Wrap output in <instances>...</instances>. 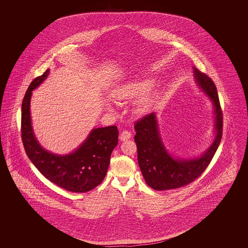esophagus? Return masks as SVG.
I'll return each instance as SVG.
<instances>
[{"mask_svg":"<svg viewBox=\"0 0 248 248\" xmlns=\"http://www.w3.org/2000/svg\"><path fill=\"white\" fill-rule=\"evenodd\" d=\"M132 138V134L128 132L127 130H124V131H123L122 133H121V135H120V140H122V141H124V140H128Z\"/></svg>","mask_w":248,"mask_h":248,"instance_id":"obj_1","label":"esophagus"}]
</instances>
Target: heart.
Here are the masks:
<instances>
[{"label": "heart", "instance_id": "heart-1", "mask_svg": "<svg viewBox=\"0 0 248 248\" xmlns=\"http://www.w3.org/2000/svg\"><path fill=\"white\" fill-rule=\"evenodd\" d=\"M151 83L148 82H131L115 89L112 95L116 100H132L138 97L135 101L136 110L143 112L148 108L151 101L150 90L148 89Z\"/></svg>", "mask_w": 248, "mask_h": 248}]
</instances>
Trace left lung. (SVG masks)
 Wrapping results in <instances>:
<instances>
[{"label":"left lung","instance_id":"1","mask_svg":"<svg viewBox=\"0 0 248 248\" xmlns=\"http://www.w3.org/2000/svg\"><path fill=\"white\" fill-rule=\"evenodd\" d=\"M194 70L198 85L210 97L215 109L216 138L212 145L199 158L181 160L167 153L162 142L155 113L143 116L135 123V141L138 161L146 183L156 190L177 189L200 177L212 161L223 134V116L217 87L208 75Z\"/></svg>","mask_w":248,"mask_h":248}]
</instances>
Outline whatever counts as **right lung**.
<instances>
[{"label":"right lung","instance_id":"add662e5","mask_svg":"<svg viewBox=\"0 0 248 248\" xmlns=\"http://www.w3.org/2000/svg\"><path fill=\"white\" fill-rule=\"evenodd\" d=\"M49 70L31 83L22 101L21 138L25 152L41 174L60 188L86 192L98 186L109 165L110 154L118 144L117 126L95 128L72 154L57 155L43 149L31 126L30 102L32 90L47 77Z\"/></svg>","mask_w":248,"mask_h":248}]
</instances>
